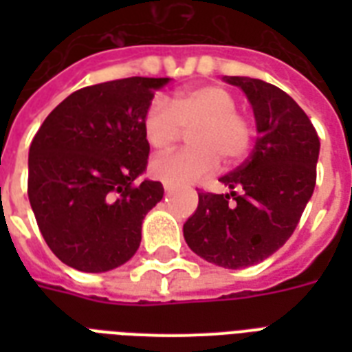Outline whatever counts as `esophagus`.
<instances>
[{"label": "esophagus", "mask_w": 352, "mask_h": 352, "mask_svg": "<svg viewBox=\"0 0 352 352\" xmlns=\"http://www.w3.org/2000/svg\"><path fill=\"white\" fill-rule=\"evenodd\" d=\"M164 190L170 193V192H173V190H175V186H173V184H168V182H164Z\"/></svg>", "instance_id": "obj_1"}]
</instances>
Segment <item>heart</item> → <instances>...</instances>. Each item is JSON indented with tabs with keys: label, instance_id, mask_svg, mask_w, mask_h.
<instances>
[{
	"label": "heart",
	"instance_id": "obj_1",
	"mask_svg": "<svg viewBox=\"0 0 352 352\" xmlns=\"http://www.w3.org/2000/svg\"><path fill=\"white\" fill-rule=\"evenodd\" d=\"M190 148L151 162V175L168 184H188L208 177L219 168L245 160L252 148L250 120L237 111V98L223 85L204 84L177 91L171 102L157 96L142 118L146 142L166 153L181 140L184 129Z\"/></svg>",
	"mask_w": 352,
	"mask_h": 352
}]
</instances>
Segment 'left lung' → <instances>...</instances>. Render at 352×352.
<instances>
[{
  "mask_svg": "<svg viewBox=\"0 0 352 352\" xmlns=\"http://www.w3.org/2000/svg\"><path fill=\"white\" fill-rule=\"evenodd\" d=\"M245 91L259 137L250 157L219 179L230 193L199 192L184 239L197 256L225 268L261 263L287 243L316 186L320 138L305 111L263 80L226 76Z\"/></svg>",
  "mask_w": 352,
  "mask_h": 352,
  "instance_id": "left-lung-1",
  "label": "left lung"
}]
</instances>
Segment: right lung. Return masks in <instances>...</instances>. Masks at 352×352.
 Here are the masks:
<instances>
[{
    "instance_id": "1",
    "label": "right lung",
    "mask_w": 352,
    "mask_h": 352,
    "mask_svg": "<svg viewBox=\"0 0 352 352\" xmlns=\"http://www.w3.org/2000/svg\"><path fill=\"white\" fill-rule=\"evenodd\" d=\"M170 78L113 80L74 91L51 111L29 149L30 206L52 254L82 272L131 259L142 221L164 195L137 182L148 164L144 113Z\"/></svg>"
}]
</instances>
